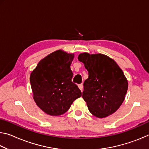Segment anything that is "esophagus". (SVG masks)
Segmentation results:
<instances>
[{
	"label": "esophagus",
	"instance_id": "1",
	"mask_svg": "<svg viewBox=\"0 0 149 149\" xmlns=\"http://www.w3.org/2000/svg\"><path fill=\"white\" fill-rule=\"evenodd\" d=\"M78 87H79V89L82 91H83V84H79V85H78Z\"/></svg>",
	"mask_w": 149,
	"mask_h": 149
}]
</instances>
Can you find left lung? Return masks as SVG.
<instances>
[{"label": "left lung", "instance_id": "1", "mask_svg": "<svg viewBox=\"0 0 149 149\" xmlns=\"http://www.w3.org/2000/svg\"><path fill=\"white\" fill-rule=\"evenodd\" d=\"M79 61L84 64L89 77L84 83L82 97L93 115L100 118L113 114L122 104L128 83L114 60L102 54L81 53Z\"/></svg>", "mask_w": 149, "mask_h": 149}]
</instances>
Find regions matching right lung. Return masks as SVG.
I'll use <instances>...</instances> for the list:
<instances>
[{"instance_id":"1","label":"right lung","mask_w":149,"mask_h":149,"mask_svg":"<svg viewBox=\"0 0 149 149\" xmlns=\"http://www.w3.org/2000/svg\"><path fill=\"white\" fill-rule=\"evenodd\" d=\"M74 54L56 50L41 60L30 75L33 99L50 116L64 114L81 92L72 81L70 65Z\"/></svg>"}]
</instances>
